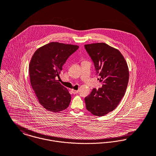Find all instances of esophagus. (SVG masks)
<instances>
[{"label":"esophagus","mask_w":156,"mask_h":156,"mask_svg":"<svg viewBox=\"0 0 156 156\" xmlns=\"http://www.w3.org/2000/svg\"><path fill=\"white\" fill-rule=\"evenodd\" d=\"M71 91H72L73 94H77V93H78V92H79V90H74V89H71Z\"/></svg>","instance_id":"1"}]
</instances>
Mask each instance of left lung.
<instances>
[{
    "label": "left lung",
    "mask_w": 156,
    "mask_h": 156,
    "mask_svg": "<svg viewBox=\"0 0 156 156\" xmlns=\"http://www.w3.org/2000/svg\"><path fill=\"white\" fill-rule=\"evenodd\" d=\"M92 60L102 87L92 90L85 98L87 109L95 116L113 111L120 103L127 87L129 72L121 52L104 43L85 45Z\"/></svg>",
    "instance_id": "obj_1"
}]
</instances>
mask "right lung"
<instances>
[{
  "label": "right lung",
  "instance_id": "obj_1",
  "mask_svg": "<svg viewBox=\"0 0 156 156\" xmlns=\"http://www.w3.org/2000/svg\"><path fill=\"white\" fill-rule=\"evenodd\" d=\"M78 45L51 42L36 50L30 60L29 71L31 86L39 103L48 111L66 109L71 95L57 80L62 66Z\"/></svg>",
  "mask_w": 156,
  "mask_h": 156
}]
</instances>
